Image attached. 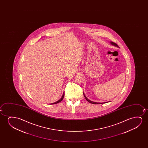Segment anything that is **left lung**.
Here are the masks:
<instances>
[{
	"label": "left lung",
	"mask_w": 148,
	"mask_h": 148,
	"mask_svg": "<svg viewBox=\"0 0 148 148\" xmlns=\"http://www.w3.org/2000/svg\"><path fill=\"white\" fill-rule=\"evenodd\" d=\"M111 43L112 45H113L114 46H116V47H118V45L116 43H115L113 42H110ZM83 95L84 96V97H85V99H86V101H87L88 102H89L90 103H93V104H101V103H97V102H94V101H90L89 99H88L87 97H86V96H85V95L83 93ZM107 103V102H105V103Z\"/></svg>",
	"instance_id": "obj_1"
}]
</instances>
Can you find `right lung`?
I'll return each mask as SVG.
<instances>
[{
  "label": "right lung",
  "mask_w": 148,
  "mask_h": 148,
  "mask_svg": "<svg viewBox=\"0 0 148 148\" xmlns=\"http://www.w3.org/2000/svg\"><path fill=\"white\" fill-rule=\"evenodd\" d=\"M64 95H65V93H64V92L62 97H61L60 99H59V101H56V102H55V103H50V105H53V104H56V103H60V101H62L63 100V99H64Z\"/></svg>",
  "instance_id": "obj_1"
}]
</instances>
